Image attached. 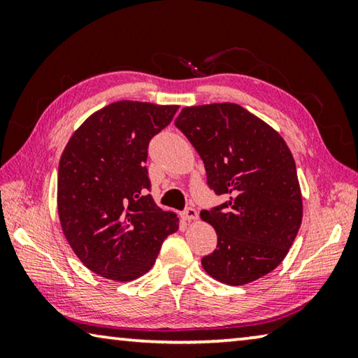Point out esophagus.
Returning <instances> with one entry per match:
<instances>
[{
    "mask_svg": "<svg viewBox=\"0 0 358 358\" xmlns=\"http://www.w3.org/2000/svg\"><path fill=\"white\" fill-rule=\"evenodd\" d=\"M183 217H185L186 221H196L197 217H199V215H197L196 208H192V207H187V208L183 211Z\"/></svg>",
    "mask_w": 358,
    "mask_h": 358,
    "instance_id": "obj_1",
    "label": "esophagus"
}]
</instances>
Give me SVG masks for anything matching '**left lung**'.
<instances>
[{"label": "left lung", "mask_w": 358, "mask_h": 358, "mask_svg": "<svg viewBox=\"0 0 358 358\" xmlns=\"http://www.w3.org/2000/svg\"><path fill=\"white\" fill-rule=\"evenodd\" d=\"M175 126L202 157L207 185L226 197L201 211L217 235L203 270L229 286L270 273L286 257L303 217L295 161L284 138L232 102L185 107Z\"/></svg>", "instance_id": "8db88e82"}]
</instances>
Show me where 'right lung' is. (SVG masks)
<instances>
[{
	"label": "right lung",
	"instance_id": "add662e5",
	"mask_svg": "<svg viewBox=\"0 0 358 358\" xmlns=\"http://www.w3.org/2000/svg\"><path fill=\"white\" fill-rule=\"evenodd\" d=\"M178 106L118 101L83 121L59 159L58 215L82 264L113 281L155 265L178 217L155 203L145 162L148 143Z\"/></svg>",
	"mask_w": 358,
	"mask_h": 358
}]
</instances>
